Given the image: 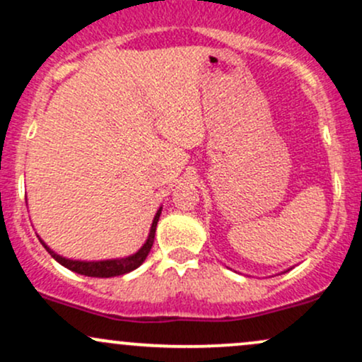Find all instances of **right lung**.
Masks as SVG:
<instances>
[{
    "instance_id": "obj_1",
    "label": "right lung",
    "mask_w": 362,
    "mask_h": 362,
    "mask_svg": "<svg viewBox=\"0 0 362 362\" xmlns=\"http://www.w3.org/2000/svg\"><path fill=\"white\" fill-rule=\"evenodd\" d=\"M161 214V207L156 211L155 218H153L151 228H149V233L146 242L143 243V247L139 248L138 252L132 253V255L122 257V259H107V260H73V259H66V257L59 255L52 250L51 247H47V243L44 242L42 238L39 240L40 243L44 245V248L51 253V257L54 260L59 262L61 265H64L66 269L69 271L81 274V276H88V277H115V276H122V274H127L134 269H138L144 260H146L149 250H151L153 242H155V233H156V224L158 219H160Z\"/></svg>"
}]
</instances>
